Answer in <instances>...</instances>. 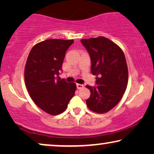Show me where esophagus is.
Returning a JSON list of instances; mask_svg holds the SVG:
<instances>
[{"label": "esophagus", "mask_w": 154, "mask_h": 154, "mask_svg": "<svg viewBox=\"0 0 154 154\" xmlns=\"http://www.w3.org/2000/svg\"><path fill=\"white\" fill-rule=\"evenodd\" d=\"M76 87H77V89L81 90V89H82V88H84V85H82V84L78 83V84H76Z\"/></svg>", "instance_id": "34e87169"}]
</instances>
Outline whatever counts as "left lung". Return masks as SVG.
<instances>
[{"label": "left lung", "mask_w": 154, "mask_h": 154, "mask_svg": "<svg viewBox=\"0 0 154 154\" xmlns=\"http://www.w3.org/2000/svg\"><path fill=\"white\" fill-rule=\"evenodd\" d=\"M91 59V73L96 75L97 87L87 85L90 97L86 100L90 110L97 113L108 112L121 101L128 81L125 57L117 44L100 36L82 39Z\"/></svg>", "instance_id": "8db88e82"}]
</instances>
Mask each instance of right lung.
Instances as JSON below:
<instances>
[{"label": "right lung", "instance_id": "right-lung-1", "mask_svg": "<svg viewBox=\"0 0 154 154\" xmlns=\"http://www.w3.org/2000/svg\"><path fill=\"white\" fill-rule=\"evenodd\" d=\"M73 40L48 39L31 50L24 69V81L33 102L50 115L66 110L76 85L59 77L65 54ZM57 75V77H56Z\"/></svg>", "mask_w": 154, "mask_h": 154}]
</instances>
